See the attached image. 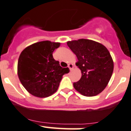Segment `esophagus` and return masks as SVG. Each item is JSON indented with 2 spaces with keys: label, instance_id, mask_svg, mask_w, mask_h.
<instances>
[{
  "label": "esophagus",
  "instance_id": "1",
  "mask_svg": "<svg viewBox=\"0 0 131 131\" xmlns=\"http://www.w3.org/2000/svg\"><path fill=\"white\" fill-rule=\"evenodd\" d=\"M68 67L69 68V69L70 70H72L73 69V68H74V64H69L68 65Z\"/></svg>",
  "mask_w": 131,
  "mask_h": 131
}]
</instances>
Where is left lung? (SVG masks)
I'll use <instances>...</instances> for the list:
<instances>
[{
	"label": "left lung",
	"instance_id": "1",
	"mask_svg": "<svg viewBox=\"0 0 131 131\" xmlns=\"http://www.w3.org/2000/svg\"><path fill=\"white\" fill-rule=\"evenodd\" d=\"M67 45L77 56L76 66L81 78L74 87L83 96L91 97L101 93L112 76L114 63L107 48L92 40L81 39L68 41Z\"/></svg>",
	"mask_w": 131,
	"mask_h": 131
}]
</instances>
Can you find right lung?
I'll return each mask as SVG.
<instances>
[{
  "instance_id": "add662e5",
  "label": "right lung",
  "mask_w": 131,
  "mask_h": 131,
  "mask_svg": "<svg viewBox=\"0 0 131 131\" xmlns=\"http://www.w3.org/2000/svg\"><path fill=\"white\" fill-rule=\"evenodd\" d=\"M60 42L44 41L26 48L19 56L17 74L19 80L29 93L38 97H46L58 89L63 75L68 68H62L53 57Z\"/></svg>"
}]
</instances>
